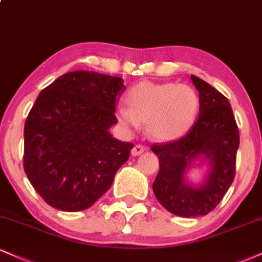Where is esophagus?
Instances as JSON below:
<instances>
[{
    "label": "esophagus",
    "instance_id": "esophagus-1",
    "mask_svg": "<svg viewBox=\"0 0 262 262\" xmlns=\"http://www.w3.org/2000/svg\"><path fill=\"white\" fill-rule=\"evenodd\" d=\"M144 151H145V148H144L143 145H140V144H138V145H135L134 148L132 149V155L139 156L140 154H143Z\"/></svg>",
    "mask_w": 262,
    "mask_h": 262
}]
</instances>
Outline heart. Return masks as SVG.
Returning <instances> with one entry per match:
<instances>
[{
    "mask_svg": "<svg viewBox=\"0 0 262 262\" xmlns=\"http://www.w3.org/2000/svg\"><path fill=\"white\" fill-rule=\"evenodd\" d=\"M127 108H119L118 121L138 129L146 123L148 133L155 139L171 141L181 138L193 125L200 98L191 86L183 83H156L141 81L125 96Z\"/></svg>",
    "mask_w": 262,
    "mask_h": 262,
    "instance_id": "1",
    "label": "heart"
}]
</instances>
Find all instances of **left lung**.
Returning a JSON list of instances; mask_svg holds the SVG:
<instances>
[{"label": "left lung", "instance_id": "1", "mask_svg": "<svg viewBox=\"0 0 262 262\" xmlns=\"http://www.w3.org/2000/svg\"><path fill=\"white\" fill-rule=\"evenodd\" d=\"M200 92V117L185 137L155 144L159 170L152 191L172 214L191 218L208 214L223 200L235 176L239 130L230 103L206 81L191 75ZM208 162L206 180L198 186L188 184L185 173L197 158Z\"/></svg>", "mask_w": 262, "mask_h": 262}]
</instances>
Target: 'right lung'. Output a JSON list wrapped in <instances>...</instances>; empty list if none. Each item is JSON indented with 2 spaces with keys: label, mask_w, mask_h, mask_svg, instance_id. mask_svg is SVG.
I'll return each instance as SVG.
<instances>
[{
  "label": "right lung",
  "mask_w": 262,
  "mask_h": 262,
  "mask_svg": "<svg viewBox=\"0 0 262 262\" xmlns=\"http://www.w3.org/2000/svg\"><path fill=\"white\" fill-rule=\"evenodd\" d=\"M124 81L95 71L64 74L39 93L25 124L26 175L54 208L79 212L112 186L133 144L108 129L116 124Z\"/></svg>",
  "instance_id": "obj_1"
}]
</instances>
